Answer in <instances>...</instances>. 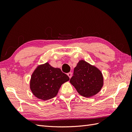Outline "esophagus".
<instances>
[{
	"instance_id": "esophagus-1",
	"label": "esophagus",
	"mask_w": 132,
	"mask_h": 132,
	"mask_svg": "<svg viewBox=\"0 0 132 132\" xmlns=\"http://www.w3.org/2000/svg\"><path fill=\"white\" fill-rule=\"evenodd\" d=\"M67 75H68V77H69V78L70 79L71 77V75H72V73H71V72H69V73H68L67 74Z\"/></svg>"
}]
</instances>
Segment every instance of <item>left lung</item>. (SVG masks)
<instances>
[{
    "instance_id": "left-lung-1",
    "label": "left lung",
    "mask_w": 132,
    "mask_h": 132,
    "mask_svg": "<svg viewBox=\"0 0 132 132\" xmlns=\"http://www.w3.org/2000/svg\"><path fill=\"white\" fill-rule=\"evenodd\" d=\"M78 93L85 97L94 96L101 90L103 78L101 71L85 61H80L70 80Z\"/></svg>"
}]
</instances>
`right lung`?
<instances>
[{"mask_svg":"<svg viewBox=\"0 0 132 132\" xmlns=\"http://www.w3.org/2000/svg\"><path fill=\"white\" fill-rule=\"evenodd\" d=\"M69 80L61 69L46 63L38 66L32 74L30 89L36 97L45 101L55 97L61 85Z\"/></svg>","mask_w":132,"mask_h":132,"instance_id":"obj_1","label":"right lung"}]
</instances>
